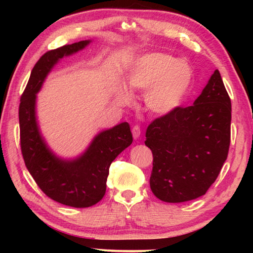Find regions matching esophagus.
Instances as JSON below:
<instances>
[{"label": "esophagus", "mask_w": 253, "mask_h": 253, "mask_svg": "<svg viewBox=\"0 0 253 253\" xmlns=\"http://www.w3.org/2000/svg\"><path fill=\"white\" fill-rule=\"evenodd\" d=\"M131 132H132V136H134V138H135V139H137V138H139L140 132H142V130H140V127H139V126L135 125L134 127H132Z\"/></svg>", "instance_id": "obj_1"}]
</instances>
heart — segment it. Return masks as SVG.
<instances>
[{
    "label": "heart",
    "instance_id": "obj_1",
    "mask_svg": "<svg viewBox=\"0 0 253 253\" xmlns=\"http://www.w3.org/2000/svg\"><path fill=\"white\" fill-rule=\"evenodd\" d=\"M193 72L185 60L169 53H149L139 58L128 77L130 91H146L145 105L156 116H168L182 106L191 90ZM118 104L129 100L126 91L117 95Z\"/></svg>",
    "mask_w": 253,
    "mask_h": 253
}]
</instances>
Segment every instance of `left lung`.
I'll return each mask as SVG.
<instances>
[{"label": "left lung", "instance_id": "1", "mask_svg": "<svg viewBox=\"0 0 253 253\" xmlns=\"http://www.w3.org/2000/svg\"><path fill=\"white\" fill-rule=\"evenodd\" d=\"M231 99L219 70L194 104L149 124V184L157 199L181 203L204 195L219 176L231 142Z\"/></svg>", "mask_w": 253, "mask_h": 253}]
</instances>
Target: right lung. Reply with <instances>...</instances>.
<instances>
[{"mask_svg":"<svg viewBox=\"0 0 253 253\" xmlns=\"http://www.w3.org/2000/svg\"><path fill=\"white\" fill-rule=\"evenodd\" d=\"M89 41L66 44L45 52L33 67L19 107L21 152L30 174L41 191L55 202L72 208H89L104 198L113 161L132 143L128 123L96 136L83 156L67 162L45 146L36 122V93L59 59L84 49Z\"/></svg>","mask_w":253,"mask_h":253,"instance_id":"obj_1","label":"right lung"}]
</instances>
